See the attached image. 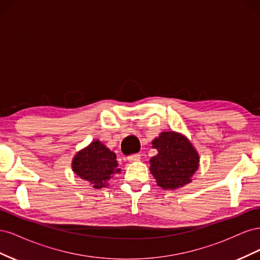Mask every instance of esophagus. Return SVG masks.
Listing matches in <instances>:
<instances>
[{
    "instance_id": "esophagus-1",
    "label": "esophagus",
    "mask_w": 260,
    "mask_h": 260,
    "mask_svg": "<svg viewBox=\"0 0 260 260\" xmlns=\"http://www.w3.org/2000/svg\"><path fill=\"white\" fill-rule=\"evenodd\" d=\"M128 161L130 162H133V161H139L141 159V155L140 154H133V155H130L128 156Z\"/></svg>"
}]
</instances>
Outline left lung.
<instances>
[{
	"label": "left lung",
	"instance_id": "obj_1",
	"mask_svg": "<svg viewBox=\"0 0 260 260\" xmlns=\"http://www.w3.org/2000/svg\"><path fill=\"white\" fill-rule=\"evenodd\" d=\"M158 153L153 156L149 171L164 190H175L192 181L200 166V156L184 136L175 131L161 132L153 142Z\"/></svg>",
	"mask_w": 260,
	"mask_h": 260
}]
</instances>
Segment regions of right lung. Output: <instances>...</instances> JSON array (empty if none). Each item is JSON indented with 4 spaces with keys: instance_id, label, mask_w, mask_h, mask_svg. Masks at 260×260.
<instances>
[{
    "instance_id": "1",
    "label": "right lung",
    "mask_w": 260,
    "mask_h": 260,
    "mask_svg": "<svg viewBox=\"0 0 260 260\" xmlns=\"http://www.w3.org/2000/svg\"><path fill=\"white\" fill-rule=\"evenodd\" d=\"M72 167L78 177L88 181L94 188L107 186L113 176L121 171L118 168L116 154L99 140H94L76 154Z\"/></svg>"
}]
</instances>
